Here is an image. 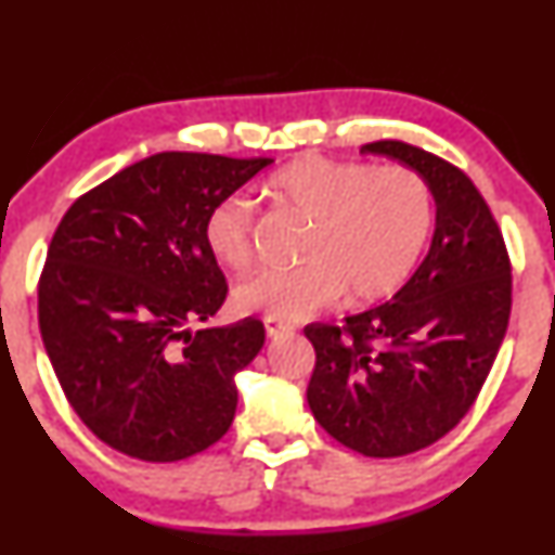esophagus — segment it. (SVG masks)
Instances as JSON below:
<instances>
[{"label": "esophagus", "instance_id": "obj_1", "mask_svg": "<svg viewBox=\"0 0 555 555\" xmlns=\"http://www.w3.org/2000/svg\"><path fill=\"white\" fill-rule=\"evenodd\" d=\"M264 331H267V335H269V337H279V335L288 333L291 327H288V325H284V323L274 321V318H267V321H264Z\"/></svg>", "mask_w": 555, "mask_h": 555}]
</instances>
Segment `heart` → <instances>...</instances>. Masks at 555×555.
<instances>
[{"label": "heart", "mask_w": 555, "mask_h": 555, "mask_svg": "<svg viewBox=\"0 0 555 555\" xmlns=\"http://www.w3.org/2000/svg\"><path fill=\"white\" fill-rule=\"evenodd\" d=\"M274 208L308 222L291 271H261L234 291L242 313L298 323L347 296L350 306L382 300L416 271L436 224V198L416 168L327 156L296 158L267 181ZM255 215L244 195H228L203 220V240L222 267L255 259Z\"/></svg>", "instance_id": "b5f03b06"}]
</instances>
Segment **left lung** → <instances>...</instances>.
<instances>
[{"instance_id":"1","label":"left lung","mask_w":555,"mask_h":555,"mask_svg":"<svg viewBox=\"0 0 555 555\" xmlns=\"http://www.w3.org/2000/svg\"><path fill=\"white\" fill-rule=\"evenodd\" d=\"M416 168L436 198L426 259L391 300L306 325L315 347L308 406L337 443L399 457L443 438L473 406L512 313V264L500 224L457 166L406 142H372Z\"/></svg>"}]
</instances>
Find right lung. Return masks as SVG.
<instances>
[{
	"mask_svg": "<svg viewBox=\"0 0 555 555\" xmlns=\"http://www.w3.org/2000/svg\"><path fill=\"white\" fill-rule=\"evenodd\" d=\"M269 164L154 154L63 215L39 281L41 337L65 399L119 453L176 463L232 426L234 374L261 350L264 325H185L208 321L228 296L205 215Z\"/></svg>",
	"mask_w": 555,
	"mask_h": 555,
	"instance_id": "add662e5",
	"label": "right lung"
}]
</instances>
